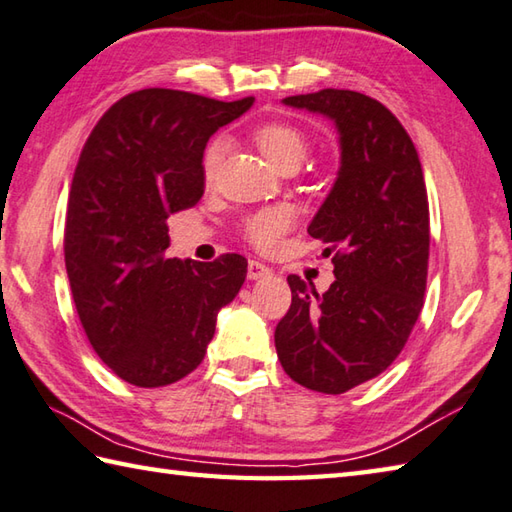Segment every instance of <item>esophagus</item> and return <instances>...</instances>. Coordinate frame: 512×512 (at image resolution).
<instances>
[{
    "instance_id": "1",
    "label": "esophagus",
    "mask_w": 512,
    "mask_h": 512,
    "mask_svg": "<svg viewBox=\"0 0 512 512\" xmlns=\"http://www.w3.org/2000/svg\"><path fill=\"white\" fill-rule=\"evenodd\" d=\"M269 274H272V267H267L265 263H258V260H249V265H247L249 281H258V278H265Z\"/></svg>"
}]
</instances>
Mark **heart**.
Listing matches in <instances>:
<instances>
[{"mask_svg": "<svg viewBox=\"0 0 512 512\" xmlns=\"http://www.w3.org/2000/svg\"><path fill=\"white\" fill-rule=\"evenodd\" d=\"M254 142L263 158L274 169H283L285 165H301L307 153V138L301 129L287 122H267L254 131ZM223 142H211L205 156H202V171L205 178L211 180L218 169L220 156H223ZM292 225V214L285 207H269L258 211L245 223V234L249 243L258 249H272L278 238Z\"/></svg>", "mask_w": 512, "mask_h": 512, "instance_id": "1", "label": "heart"}]
</instances>
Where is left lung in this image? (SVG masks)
<instances>
[{
  "label": "left lung",
  "mask_w": 512,
  "mask_h": 512,
  "mask_svg": "<svg viewBox=\"0 0 512 512\" xmlns=\"http://www.w3.org/2000/svg\"><path fill=\"white\" fill-rule=\"evenodd\" d=\"M285 106L332 120L341 165L312 218L334 254V283L287 276L292 305L276 325L283 370L303 388L343 394L397 359L423 307L430 214L417 149L401 122L368 95L343 89L292 95Z\"/></svg>",
  "instance_id": "obj_1"
}]
</instances>
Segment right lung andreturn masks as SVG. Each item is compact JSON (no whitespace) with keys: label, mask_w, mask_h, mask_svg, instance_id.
I'll use <instances>...</instances> for the list:
<instances>
[{"label":"right lung","mask_w":512,"mask_h":512,"mask_svg":"<svg viewBox=\"0 0 512 512\" xmlns=\"http://www.w3.org/2000/svg\"><path fill=\"white\" fill-rule=\"evenodd\" d=\"M252 104L142 89L102 115L80 153L66 209V274L93 350L138 388L194 372L220 307L245 283L238 254L200 263L165 252L167 218L205 191L209 138Z\"/></svg>","instance_id":"right-lung-1"}]
</instances>
